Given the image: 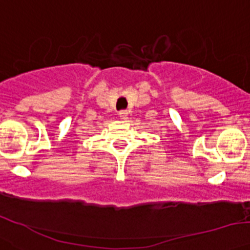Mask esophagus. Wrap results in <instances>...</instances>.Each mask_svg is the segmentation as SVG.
I'll return each mask as SVG.
<instances>
[{
  "instance_id": "obj_1",
  "label": "esophagus",
  "mask_w": 250,
  "mask_h": 250,
  "mask_svg": "<svg viewBox=\"0 0 250 250\" xmlns=\"http://www.w3.org/2000/svg\"><path fill=\"white\" fill-rule=\"evenodd\" d=\"M127 115H128L127 110L123 109V110H120V112H119V117L122 118V119H126V118H127Z\"/></svg>"
}]
</instances>
